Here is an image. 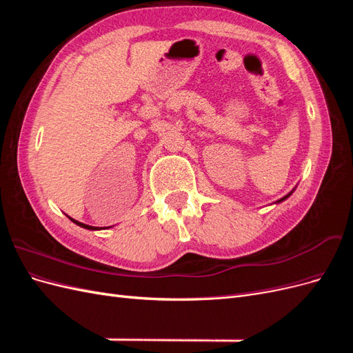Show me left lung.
<instances>
[{"label":"left lung","mask_w":353,"mask_h":353,"mask_svg":"<svg viewBox=\"0 0 353 353\" xmlns=\"http://www.w3.org/2000/svg\"><path fill=\"white\" fill-rule=\"evenodd\" d=\"M292 193H293V191H290V193H288V194H287V196H284V197H283V199H280V200H279V201H276V203H281V201H284V200H285V199H287V197H290V194H292Z\"/></svg>","instance_id":"left-lung-1"}]
</instances>
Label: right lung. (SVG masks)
<instances>
[{
    "label": "right lung",
    "mask_w": 353,
    "mask_h": 353,
    "mask_svg": "<svg viewBox=\"0 0 353 353\" xmlns=\"http://www.w3.org/2000/svg\"><path fill=\"white\" fill-rule=\"evenodd\" d=\"M73 223H77V225H79V227H82V228H85V230H91V231H97V230H104V228H101V227H91V225H87V223H82V222H79V221H77V219H73V218H70V216H68ZM110 228V227H109Z\"/></svg>",
    "instance_id": "right-lung-1"
}]
</instances>
